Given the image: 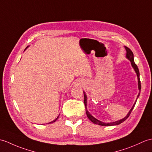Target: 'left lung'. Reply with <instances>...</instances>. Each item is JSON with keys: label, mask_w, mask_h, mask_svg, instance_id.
Returning <instances> with one entry per match:
<instances>
[{"label": "left lung", "mask_w": 152, "mask_h": 152, "mask_svg": "<svg viewBox=\"0 0 152 152\" xmlns=\"http://www.w3.org/2000/svg\"><path fill=\"white\" fill-rule=\"evenodd\" d=\"M124 48L126 49V58L128 59V60H129L130 62H131V65L132 66V67L133 68L134 70H135V72L136 73L137 75V79H138V89H139V94L137 95V99L135 102V103H134V104L133 105L132 107L131 108V109H130L129 111L128 112V113L127 114V115L125 116L124 118H123L122 119H121L119 120V121H115V122H104L102 121H99V120H98L97 118H94V116L93 115H91L89 112L87 111V94H86V93L84 92L83 91V94H84V104H85V105H86V114H87V116L88 118H89L90 121L93 122L94 124H98L100 126H116V125H118L120 124H121L122 122H124L129 117V115L131 114V113L133 110V107H135V104L137 102V99H138V98L139 96L140 95V90H141V85H140V74H139V69L138 67H137V65L135 63V62H134V57H133V53L132 52V51L130 50V49L126 47V46H124Z\"/></svg>", "instance_id": "obj_1"}]
</instances>
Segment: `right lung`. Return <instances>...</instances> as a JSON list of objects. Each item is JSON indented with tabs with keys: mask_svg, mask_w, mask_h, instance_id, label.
<instances>
[{
	"mask_svg": "<svg viewBox=\"0 0 152 152\" xmlns=\"http://www.w3.org/2000/svg\"><path fill=\"white\" fill-rule=\"evenodd\" d=\"M28 47H29V46H28V47H27L26 48H26H28ZM26 49H25V50H26ZM59 116H58V117H57V118H56L55 120H54V121H52V122H49V123H48V124H52V123H53V122H56V120H57V119H58V118H59Z\"/></svg>",
	"mask_w": 152,
	"mask_h": 152,
	"instance_id": "obj_1",
	"label": "right lung"
}]
</instances>
